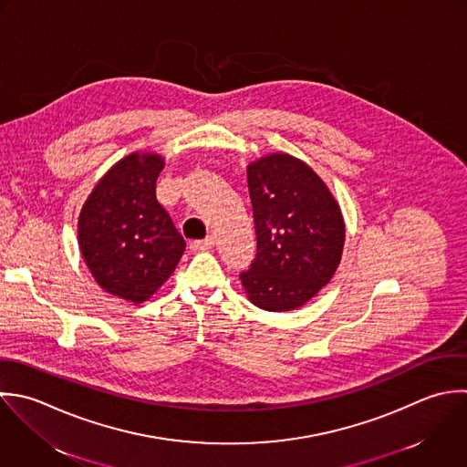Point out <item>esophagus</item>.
<instances>
[{"instance_id": "34e87169", "label": "esophagus", "mask_w": 467, "mask_h": 467, "mask_svg": "<svg viewBox=\"0 0 467 467\" xmlns=\"http://www.w3.org/2000/svg\"><path fill=\"white\" fill-rule=\"evenodd\" d=\"M214 245V238L213 236H207L205 240H192L191 242V249L192 251H207Z\"/></svg>"}]
</instances>
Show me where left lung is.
Returning a JSON list of instances; mask_svg holds the SVG:
<instances>
[{
	"instance_id": "left-lung-1",
	"label": "left lung",
	"mask_w": 467,
	"mask_h": 467,
	"mask_svg": "<svg viewBox=\"0 0 467 467\" xmlns=\"http://www.w3.org/2000/svg\"><path fill=\"white\" fill-rule=\"evenodd\" d=\"M256 258L240 275L247 298L265 311H293L333 278L344 251L340 207L302 160L267 154L247 167Z\"/></svg>"
}]
</instances>
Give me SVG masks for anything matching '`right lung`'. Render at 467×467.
Segmentation results:
<instances>
[{"mask_svg": "<svg viewBox=\"0 0 467 467\" xmlns=\"http://www.w3.org/2000/svg\"><path fill=\"white\" fill-rule=\"evenodd\" d=\"M163 165L154 152L121 158L92 189L78 220L79 251L98 285L134 304L163 285L185 251L156 200Z\"/></svg>", "mask_w": 467, "mask_h": 467, "instance_id": "obj_1", "label": "right lung"}]
</instances>
